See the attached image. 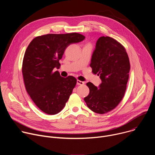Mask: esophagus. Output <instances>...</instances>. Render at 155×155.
<instances>
[{
    "instance_id": "obj_1",
    "label": "esophagus",
    "mask_w": 155,
    "mask_h": 155,
    "mask_svg": "<svg viewBox=\"0 0 155 155\" xmlns=\"http://www.w3.org/2000/svg\"><path fill=\"white\" fill-rule=\"evenodd\" d=\"M77 84H78V85H83V84H84V82H83V81H80V80H78L77 81Z\"/></svg>"
}]
</instances>
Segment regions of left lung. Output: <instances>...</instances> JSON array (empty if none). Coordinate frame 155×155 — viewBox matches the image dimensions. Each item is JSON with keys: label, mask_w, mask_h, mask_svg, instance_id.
Returning <instances> with one entry per match:
<instances>
[{"label": "left lung", "mask_w": 155, "mask_h": 155, "mask_svg": "<svg viewBox=\"0 0 155 155\" xmlns=\"http://www.w3.org/2000/svg\"><path fill=\"white\" fill-rule=\"evenodd\" d=\"M90 67L102 80L99 87L88 82L90 93L84 98L93 112L104 114L114 110L123 99L129 79L130 62L125 48L115 39L101 37L97 41Z\"/></svg>", "instance_id": "1"}]
</instances>
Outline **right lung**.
Listing matches in <instances>:
<instances>
[{"label": "right lung", "mask_w": 155, "mask_h": 155, "mask_svg": "<svg viewBox=\"0 0 155 155\" xmlns=\"http://www.w3.org/2000/svg\"><path fill=\"white\" fill-rule=\"evenodd\" d=\"M85 37L74 32L37 36L28 45L23 61L22 73L27 93L42 112L55 115L64 107L77 84L73 76L62 77L54 68L65 48Z\"/></svg>", "instance_id": "add662e5"}]
</instances>
